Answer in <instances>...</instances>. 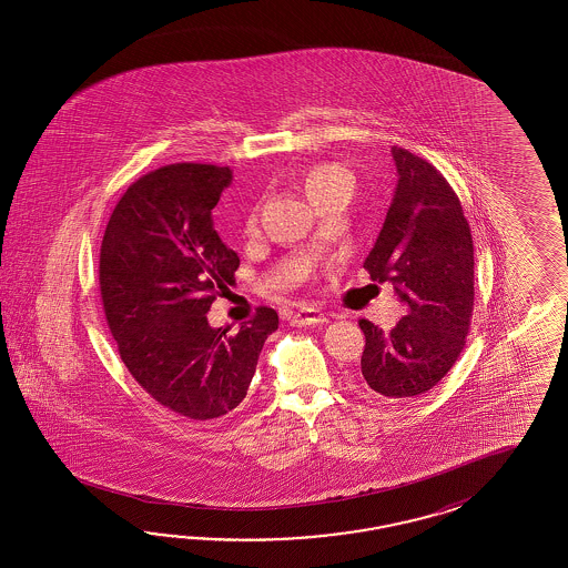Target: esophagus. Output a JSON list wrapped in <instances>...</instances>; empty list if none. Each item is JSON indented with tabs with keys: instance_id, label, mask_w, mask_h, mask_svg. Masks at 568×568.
<instances>
[{
	"instance_id": "obj_1",
	"label": "esophagus",
	"mask_w": 568,
	"mask_h": 568,
	"mask_svg": "<svg viewBox=\"0 0 568 568\" xmlns=\"http://www.w3.org/2000/svg\"><path fill=\"white\" fill-rule=\"evenodd\" d=\"M321 323H327V316H325V314H321L318 310L314 308L297 310V312L292 316V325H295V327L321 325Z\"/></svg>"
}]
</instances>
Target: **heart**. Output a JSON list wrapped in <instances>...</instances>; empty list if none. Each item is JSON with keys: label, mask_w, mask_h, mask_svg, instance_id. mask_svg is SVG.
<instances>
[{"label": "heart", "mask_w": 568, "mask_h": 568, "mask_svg": "<svg viewBox=\"0 0 568 568\" xmlns=\"http://www.w3.org/2000/svg\"><path fill=\"white\" fill-rule=\"evenodd\" d=\"M302 185H304V193H306L310 202L314 206H318L321 202H325L331 195H337V193L349 195V191H352V174L345 171L344 166H339V164L325 162V164H318V166L310 169L306 172V176H304V181H302ZM254 229H256V216H252L247 221V231L252 233Z\"/></svg>", "instance_id": "b5f03b06"}]
</instances>
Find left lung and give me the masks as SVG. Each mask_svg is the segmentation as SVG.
I'll return each mask as SVG.
<instances>
[{
  "label": "left lung",
  "instance_id": "obj_1",
  "mask_svg": "<svg viewBox=\"0 0 568 568\" xmlns=\"http://www.w3.org/2000/svg\"><path fill=\"white\" fill-rule=\"evenodd\" d=\"M397 187L377 243L364 260L373 281H392L406 316L392 331L361 318L362 377L381 396L433 389L465 349L475 302L473 237L456 191L430 162L392 148Z\"/></svg>",
  "mask_w": 568,
  "mask_h": 568
}]
</instances>
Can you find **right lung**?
Here are the masks:
<instances>
[{"instance_id":"1","label":"right lung","mask_w":568,"mask_h":568,"mask_svg":"<svg viewBox=\"0 0 568 568\" xmlns=\"http://www.w3.org/2000/svg\"><path fill=\"white\" fill-rule=\"evenodd\" d=\"M231 181L229 166L195 162L143 174L119 200L100 250L103 312L121 361L148 396L191 420L240 406L278 328L268 306L237 333L207 323L240 268L212 223Z\"/></svg>"}]
</instances>
